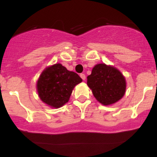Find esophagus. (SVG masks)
<instances>
[{"mask_svg":"<svg viewBox=\"0 0 157 157\" xmlns=\"http://www.w3.org/2000/svg\"><path fill=\"white\" fill-rule=\"evenodd\" d=\"M80 76L81 78H82L83 80H86V75H85V74H80Z\"/></svg>","mask_w":157,"mask_h":157,"instance_id":"1","label":"esophagus"}]
</instances>
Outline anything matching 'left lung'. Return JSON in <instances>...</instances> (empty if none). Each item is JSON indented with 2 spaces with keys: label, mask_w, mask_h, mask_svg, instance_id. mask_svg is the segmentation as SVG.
I'll return each mask as SVG.
<instances>
[{
  "label": "left lung",
  "mask_w": 157,
  "mask_h": 157,
  "mask_svg": "<svg viewBox=\"0 0 157 157\" xmlns=\"http://www.w3.org/2000/svg\"><path fill=\"white\" fill-rule=\"evenodd\" d=\"M87 85L97 101L104 105L115 103L124 96L125 79L116 68L105 63L97 64L87 77Z\"/></svg>",
  "instance_id": "1"
}]
</instances>
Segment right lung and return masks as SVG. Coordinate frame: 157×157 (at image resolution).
<instances>
[{
  "instance_id": "add662e5",
  "label": "right lung",
  "mask_w": 157,
  "mask_h": 157,
  "mask_svg": "<svg viewBox=\"0 0 157 157\" xmlns=\"http://www.w3.org/2000/svg\"><path fill=\"white\" fill-rule=\"evenodd\" d=\"M82 81L77 73L56 63L40 75L37 82V93L44 103L57 109L68 101L75 86Z\"/></svg>"
}]
</instances>
